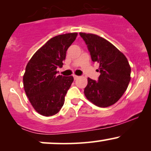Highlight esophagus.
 Returning a JSON list of instances; mask_svg holds the SVG:
<instances>
[{
	"label": "esophagus",
	"instance_id": "34e87169",
	"mask_svg": "<svg viewBox=\"0 0 151 151\" xmlns=\"http://www.w3.org/2000/svg\"><path fill=\"white\" fill-rule=\"evenodd\" d=\"M73 77H74V79H77L79 77H78V76H77V75H75V74H73Z\"/></svg>",
	"mask_w": 151,
	"mask_h": 151
}]
</instances>
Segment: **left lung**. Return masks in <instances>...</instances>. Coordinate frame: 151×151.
Instances as JSON below:
<instances>
[{
	"label": "left lung",
	"mask_w": 151,
	"mask_h": 151,
	"mask_svg": "<svg viewBox=\"0 0 151 151\" xmlns=\"http://www.w3.org/2000/svg\"><path fill=\"white\" fill-rule=\"evenodd\" d=\"M91 55L99 64L98 81L88 78L84 89L87 99L99 107H108L119 100L131 80V67L125 55L111 42L96 35L79 32Z\"/></svg>",
	"instance_id": "1"
}]
</instances>
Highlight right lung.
Returning a JSON list of instances; mask_svg holds the SVG:
<instances>
[{"label":"right lung","mask_w":151,"mask_h":151,"mask_svg":"<svg viewBox=\"0 0 151 151\" xmlns=\"http://www.w3.org/2000/svg\"><path fill=\"white\" fill-rule=\"evenodd\" d=\"M77 36V32H74L51 38L34 54L26 66L24 89L33 108L41 115H55L64 105L74 78L57 75L56 70L62 67L67 50Z\"/></svg>","instance_id":"1"}]
</instances>
